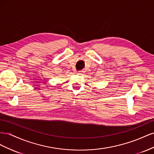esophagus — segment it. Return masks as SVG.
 I'll use <instances>...</instances> for the list:
<instances>
[{"instance_id": "1", "label": "esophagus", "mask_w": 154, "mask_h": 154, "mask_svg": "<svg viewBox=\"0 0 154 154\" xmlns=\"http://www.w3.org/2000/svg\"><path fill=\"white\" fill-rule=\"evenodd\" d=\"M84 73H85V72L83 71V70H81V71H79L78 72V73L79 74V75H83V74H84Z\"/></svg>"}]
</instances>
